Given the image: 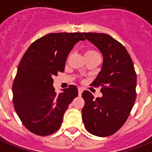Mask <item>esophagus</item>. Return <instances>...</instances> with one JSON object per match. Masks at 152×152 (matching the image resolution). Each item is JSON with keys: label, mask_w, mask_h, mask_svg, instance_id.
I'll return each instance as SVG.
<instances>
[{"label": "esophagus", "mask_w": 152, "mask_h": 152, "mask_svg": "<svg viewBox=\"0 0 152 152\" xmlns=\"http://www.w3.org/2000/svg\"><path fill=\"white\" fill-rule=\"evenodd\" d=\"M82 91H83V89L81 88H78V96H81Z\"/></svg>", "instance_id": "1"}]
</instances>
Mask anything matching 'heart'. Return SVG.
Instances as JSON below:
<instances>
[{"label":"heart","instance_id":"b5f03b06","mask_svg":"<svg viewBox=\"0 0 152 152\" xmlns=\"http://www.w3.org/2000/svg\"><path fill=\"white\" fill-rule=\"evenodd\" d=\"M97 53V52L95 50H88L86 51V53H85V55H88V54H96Z\"/></svg>","mask_w":152,"mask_h":152}]
</instances>
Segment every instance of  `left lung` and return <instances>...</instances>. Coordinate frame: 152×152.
I'll use <instances>...</instances> for the list:
<instances>
[{
  "label": "left lung",
  "instance_id": "left-lung-1",
  "mask_svg": "<svg viewBox=\"0 0 152 152\" xmlns=\"http://www.w3.org/2000/svg\"><path fill=\"white\" fill-rule=\"evenodd\" d=\"M103 56L102 71L91 86H101L102 97L94 99L90 91L82 93L85 106L82 120L91 134H113L126 122L136 99L137 75L132 59L126 48L105 33L83 32Z\"/></svg>",
  "mask_w": 152,
  "mask_h": 152
}]
</instances>
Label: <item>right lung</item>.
<instances>
[{"instance_id":"right-lung-1","label":"right lung","mask_w":152,"mask_h":152,"mask_svg":"<svg viewBox=\"0 0 152 152\" xmlns=\"http://www.w3.org/2000/svg\"><path fill=\"white\" fill-rule=\"evenodd\" d=\"M85 39L80 32L50 33L32 42L24 53L12 92L14 108L30 132L47 136L61 127L64 114L78 91L71 85L56 94L53 77L64 71L69 53Z\"/></svg>"}]
</instances>
